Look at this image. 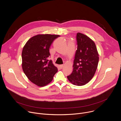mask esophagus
Returning a JSON list of instances; mask_svg holds the SVG:
<instances>
[{
  "label": "esophagus",
  "mask_w": 121,
  "mask_h": 121,
  "mask_svg": "<svg viewBox=\"0 0 121 121\" xmlns=\"http://www.w3.org/2000/svg\"><path fill=\"white\" fill-rule=\"evenodd\" d=\"M63 66H64V65H60V67L61 69L63 68Z\"/></svg>",
  "instance_id": "1"
}]
</instances>
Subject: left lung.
Segmentation results:
<instances>
[{
  "label": "left lung",
  "instance_id": "left-lung-1",
  "mask_svg": "<svg viewBox=\"0 0 121 121\" xmlns=\"http://www.w3.org/2000/svg\"><path fill=\"white\" fill-rule=\"evenodd\" d=\"M76 41L73 71L67 78L73 85L82 86L93 77L97 68L99 55L95 42L86 35L77 33Z\"/></svg>",
  "mask_w": 121,
  "mask_h": 121
}]
</instances>
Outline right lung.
<instances>
[{
  "instance_id": "1",
  "label": "right lung",
  "mask_w": 121,
  "mask_h": 121,
  "mask_svg": "<svg viewBox=\"0 0 121 121\" xmlns=\"http://www.w3.org/2000/svg\"><path fill=\"white\" fill-rule=\"evenodd\" d=\"M59 36L49 34L38 35L29 39L23 48V70L30 81L38 86L50 83L58 71L48 58L50 56V46Z\"/></svg>"
}]
</instances>
